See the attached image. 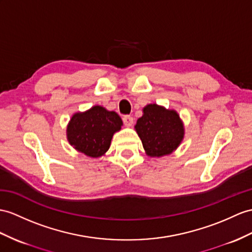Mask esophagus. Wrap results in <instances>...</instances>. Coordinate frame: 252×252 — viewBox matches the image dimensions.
<instances>
[{
    "label": "esophagus",
    "instance_id": "34e87169",
    "mask_svg": "<svg viewBox=\"0 0 252 252\" xmlns=\"http://www.w3.org/2000/svg\"><path fill=\"white\" fill-rule=\"evenodd\" d=\"M123 122L126 126H131L133 124V118L130 115H124L123 116Z\"/></svg>",
    "mask_w": 252,
    "mask_h": 252
}]
</instances>
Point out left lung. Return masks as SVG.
Listing matches in <instances>:
<instances>
[{
    "label": "left lung",
    "mask_w": 252,
    "mask_h": 252,
    "mask_svg": "<svg viewBox=\"0 0 252 252\" xmlns=\"http://www.w3.org/2000/svg\"><path fill=\"white\" fill-rule=\"evenodd\" d=\"M136 130L146 154L152 157L172 153L184 137V127L179 114L155 103L143 109V115L137 121Z\"/></svg>",
    "instance_id": "left-lung-1"
}]
</instances>
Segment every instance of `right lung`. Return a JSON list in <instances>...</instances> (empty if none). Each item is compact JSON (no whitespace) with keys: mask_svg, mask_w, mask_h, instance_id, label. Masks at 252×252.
Here are the masks:
<instances>
[{"mask_svg":"<svg viewBox=\"0 0 252 252\" xmlns=\"http://www.w3.org/2000/svg\"><path fill=\"white\" fill-rule=\"evenodd\" d=\"M122 125L118 113L95 106L72 116L67 127V137L79 152L90 157H99L109 150L113 133Z\"/></svg>","mask_w":252,"mask_h":252,"instance_id":"obj_1","label":"right lung"}]
</instances>
